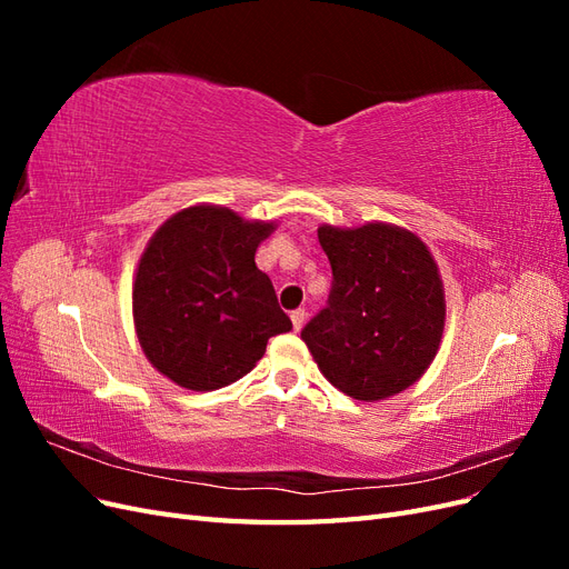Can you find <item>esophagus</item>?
Here are the masks:
<instances>
[{
    "label": "esophagus",
    "instance_id": "obj_1",
    "mask_svg": "<svg viewBox=\"0 0 569 569\" xmlns=\"http://www.w3.org/2000/svg\"><path fill=\"white\" fill-rule=\"evenodd\" d=\"M303 322H306V311H303V308H299V311L291 313V325H295V332H301Z\"/></svg>",
    "mask_w": 569,
    "mask_h": 569
}]
</instances>
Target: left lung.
<instances>
[{
    "label": "left lung",
    "mask_w": 569,
    "mask_h": 569,
    "mask_svg": "<svg viewBox=\"0 0 569 569\" xmlns=\"http://www.w3.org/2000/svg\"><path fill=\"white\" fill-rule=\"evenodd\" d=\"M332 266L330 303L301 339L325 380L356 401H385L416 385L443 339L446 295L422 239L393 222L318 228Z\"/></svg>",
    "instance_id": "left-lung-1"
}]
</instances>
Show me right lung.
<instances>
[{
    "instance_id": "add662e5",
    "label": "right lung",
    "mask_w": 569,
    "mask_h": 569,
    "mask_svg": "<svg viewBox=\"0 0 569 569\" xmlns=\"http://www.w3.org/2000/svg\"><path fill=\"white\" fill-rule=\"evenodd\" d=\"M278 220H247L228 206L194 203L151 234L132 280V320L149 363L170 382L213 391L263 358L291 330L256 251Z\"/></svg>"
}]
</instances>
